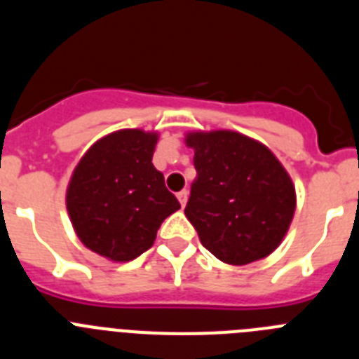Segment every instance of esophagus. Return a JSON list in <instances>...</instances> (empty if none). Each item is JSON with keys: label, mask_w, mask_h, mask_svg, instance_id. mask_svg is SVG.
Here are the masks:
<instances>
[{"label": "esophagus", "mask_w": 359, "mask_h": 359, "mask_svg": "<svg viewBox=\"0 0 359 359\" xmlns=\"http://www.w3.org/2000/svg\"><path fill=\"white\" fill-rule=\"evenodd\" d=\"M177 199H180V203H182V207H185L187 199H189V192H187V190H182V192H177Z\"/></svg>", "instance_id": "1"}]
</instances>
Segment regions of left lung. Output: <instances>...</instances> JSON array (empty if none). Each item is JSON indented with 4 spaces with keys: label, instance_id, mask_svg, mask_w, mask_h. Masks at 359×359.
Listing matches in <instances>:
<instances>
[{
    "label": "left lung",
    "instance_id": "1",
    "mask_svg": "<svg viewBox=\"0 0 359 359\" xmlns=\"http://www.w3.org/2000/svg\"><path fill=\"white\" fill-rule=\"evenodd\" d=\"M194 183L185 215L219 261H261L286 237L297 208L287 170L264 144L237 131L187 133Z\"/></svg>",
    "mask_w": 359,
    "mask_h": 359
}]
</instances>
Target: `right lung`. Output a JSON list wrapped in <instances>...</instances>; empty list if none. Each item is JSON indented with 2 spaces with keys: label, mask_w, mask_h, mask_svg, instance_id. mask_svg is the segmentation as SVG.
<instances>
[{
  "label": "right lung",
  "mask_w": 359,
  "mask_h": 359,
  "mask_svg": "<svg viewBox=\"0 0 359 359\" xmlns=\"http://www.w3.org/2000/svg\"><path fill=\"white\" fill-rule=\"evenodd\" d=\"M156 131L120 129L95 142L66 189L73 230L86 248L113 262L147 252L180 201L152 165Z\"/></svg>",
  "instance_id": "right-lung-1"
}]
</instances>
